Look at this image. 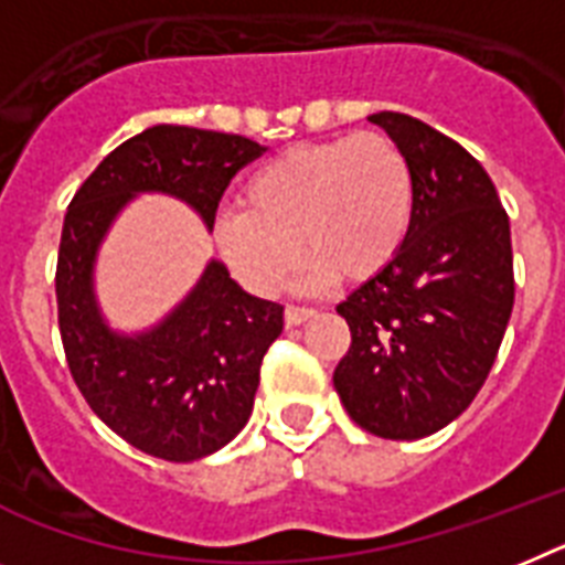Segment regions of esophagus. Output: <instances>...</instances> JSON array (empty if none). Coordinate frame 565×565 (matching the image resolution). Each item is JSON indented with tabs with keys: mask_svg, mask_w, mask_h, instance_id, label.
Returning a JSON list of instances; mask_svg holds the SVG:
<instances>
[{
	"mask_svg": "<svg viewBox=\"0 0 565 565\" xmlns=\"http://www.w3.org/2000/svg\"><path fill=\"white\" fill-rule=\"evenodd\" d=\"M312 316H316V310H310V307H287V310H284V321H287V324L290 327H296V324H305V321H310Z\"/></svg>",
	"mask_w": 565,
	"mask_h": 565,
	"instance_id": "1",
	"label": "esophagus"
}]
</instances>
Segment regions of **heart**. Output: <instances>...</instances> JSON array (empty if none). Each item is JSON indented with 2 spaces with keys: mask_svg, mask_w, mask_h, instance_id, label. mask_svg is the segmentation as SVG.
I'll list each match as a JSON object with an SVG mask.
<instances>
[{
  "mask_svg": "<svg viewBox=\"0 0 565 565\" xmlns=\"http://www.w3.org/2000/svg\"><path fill=\"white\" fill-rule=\"evenodd\" d=\"M416 215L414 169L385 135L284 149L241 186V212L215 217L217 249L246 290L273 296L298 260V292L333 278L371 281L405 249Z\"/></svg>",
  "mask_w": 565,
  "mask_h": 565,
  "instance_id": "1",
  "label": "heart"
}]
</instances>
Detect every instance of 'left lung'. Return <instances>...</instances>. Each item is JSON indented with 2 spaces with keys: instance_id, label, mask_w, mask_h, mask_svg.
Returning <instances> with one entry per match:
<instances>
[{
  "instance_id": "obj_1",
  "label": "left lung",
  "mask_w": 565,
  "mask_h": 565,
  "mask_svg": "<svg viewBox=\"0 0 565 565\" xmlns=\"http://www.w3.org/2000/svg\"><path fill=\"white\" fill-rule=\"evenodd\" d=\"M367 120L414 169V230L399 258L335 310L350 350L333 385L350 419L382 439H422L480 393L514 307L509 215L477 160L399 111Z\"/></svg>"
}]
</instances>
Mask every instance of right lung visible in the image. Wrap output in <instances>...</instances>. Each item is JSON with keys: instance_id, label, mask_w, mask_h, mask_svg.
I'll return each mask as SVG.
<instances>
[{"instance_id": "add662e5", "label": "right lung", "mask_w": 565, "mask_h": 565, "mask_svg": "<svg viewBox=\"0 0 565 565\" xmlns=\"http://www.w3.org/2000/svg\"><path fill=\"white\" fill-rule=\"evenodd\" d=\"M260 151L249 137L160 122L117 146L65 212L56 310L71 376L94 414L151 457L192 462L241 434L284 307L241 290L224 260L210 258L163 319L126 333L99 307V246L137 194L186 203L212 232L224 189Z\"/></svg>"}]
</instances>
